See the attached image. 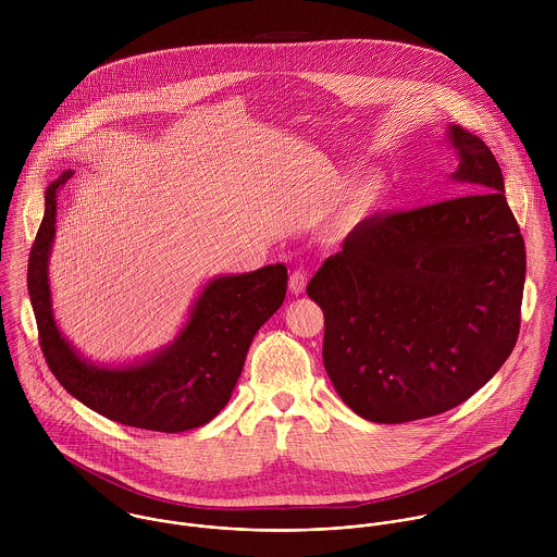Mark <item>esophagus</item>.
Instances as JSON below:
<instances>
[{
  "label": "esophagus",
  "instance_id": "esophagus-1",
  "mask_svg": "<svg viewBox=\"0 0 557 557\" xmlns=\"http://www.w3.org/2000/svg\"><path fill=\"white\" fill-rule=\"evenodd\" d=\"M307 283H309L307 272H305V270H296V272L289 276V292L296 294V296H300V294H305Z\"/></svg>",
  "mask_w": 557,
  "mask_h": 557
}]
</instances>
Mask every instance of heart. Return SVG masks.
I'll list each match as a JSON object with an SVG mask.
<instances>
[{"label":"heart","instance_id":"1","mask_svg":"<svg viewBox=\"0 0 557 557\" xmlns=\"http://www.w3.org/2000/svg\"><path fill=\"white\" fill-rule=\"evenodd\" d=\"M382 197H384V182L380 177H364L351 190V201L360 212H369L375 206H380Z\"/></svg>","mask_w":557,"mask_h":557}]
</instances>
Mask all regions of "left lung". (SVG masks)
Wrapping results in <instances>:
<instances>
[{
  "label": "left lung",
  "instance_id": "8db88e82",
  "mask_svg": "<svg viewBox=\"0 0 557 557\" xmlns=\"http://www.w3.org/2000/svg\"><path fill=\"white\" fill-rule=\"evenodd\" d=\"M463 193L358 223L311 278L323 367L358 416L398 424L448 411L510 356L521 323L525 244L484 141L450 124Z\"/></svg>",
  "mask_w": 557,
  "mask_h": 557
}]
</instances>
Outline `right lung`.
I'll return each mask as SVG.
<instances>
[{
    "instance_id": "right-lung-1",
    "label": "right lung",
    "mask_w": 557,
    "mask_h": 557,
    "mask_svg": "<svg viewBox=\"0 0 557 557\" xmlns=\"http://www.w3.org/2000/svg\"><path fill=\"white\" fill-rule=\"evenodd\" d=\"M73 173L69 169L47 186L45 216L27 263L29 300L51 373L66 393L120 424L160 433L203 426L230 403L257 330L281 309L287 268L274 263L214 276L169 345L122 364L87 360L55 321L49 283L58 193Z\"/></svg>"
}]
</instances>
